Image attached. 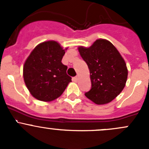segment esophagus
Listing matches in <instances>:
<instances>
[{"mask_svg":"<svg viewBox=\"0 0 149 149\" xmlns=\"http://www.w3.org/2000/svg\"><path fill=\"white\" fill-rule=\"evenodd\" d=\"M73 80L74 81H77L79 80V76H76V77L73 78Z\"/></svg>","mask_w":149,"mask_h":149,"instance_id":"obj_1","label":"esophagus"}]
</instances>
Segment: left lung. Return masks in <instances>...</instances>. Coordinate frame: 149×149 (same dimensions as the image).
Wrapping results in <instances>:
<instances>
[{"mask_svg":"<svg viewBox=\"0 0 149 149\" xmlns=\"http://www.w3.org/2000/svg\"><path fill=\"white\" fill-rule=\"evenodd\" d=\"M79 52L89 69L91 88L85 96L96 104L115 100L125 86L127 65L119 51L105 39H98L91 46H79Z\"/></svg>","mask_w":149,"mask_h":149,"instance_id":"8db88e82","label":"left lung"}]
</instances>
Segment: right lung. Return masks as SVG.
Instances as JSON below:
<instances>
[{
	"label": "right lung",
	"instance_id": "1",
	"mask_svg": "<svg viewBox=\"0 0 149 149\" xmlns=\"http://www.w3.org/2000/svg\"><path fill=\"white\" fill-rule=\"evenodd\" d=\"M68 47L63 49L55 40L37 45L25 61L24 81L29 91L37 100L49 102L63 93L71 81L68 67L61 61Z\"/></svg>",
	"mask_w": 149,
	"mask_h": 149
}]
</instances>
